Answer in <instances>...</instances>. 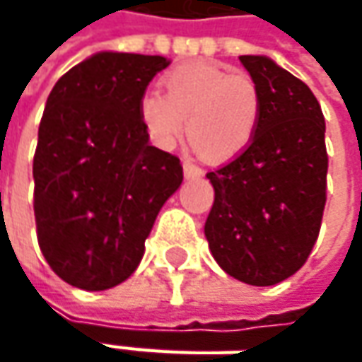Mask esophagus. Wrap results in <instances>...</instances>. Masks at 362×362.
Listing matches in <instances>:
<instances>
[{
    "label": "esophagus",
    "instance_id": "obj_1",
    "mask_svg": "<svg viewBox=\"0 0 362 362\" xmlns=\"http://www.w3.org/2000/svg\"><path fill=\"white\" fill-rule=\"evenodd\" d=\"M183 175H185V179H199V177H203V171L197 165L185 160V163H183Z\"/></svg>",
    "mask_w": 362,
    "mask_h": 362
}]
</instances>
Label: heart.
<instances>
[{"label": "heart", "mask_w": 362, "mask_h": 362, "mask_svg": "<svg viewBox=\"0 0 362 362\" xmlns=\"http://www.w3.org/2000/svg\"><path fill=\"white\" fill-rule=\"evenodd\" d=\"M163 90L146 92L139 115L148 139L173 148L187 127L191 145L209 160H231L250 146L259 120V90L247 74L191 62L169 70ZM188 122H185V119Z\"/></svg>", "instance_id": "heart-1"}]
</instances>
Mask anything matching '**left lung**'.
Segmentation results:
<instances>
[{
    "label": "left lung",
    "instance_id": "obj_1",
    "mask_svg": "<svg viewBox=\"0 0 362 362\" xmlns=\"http://www.w3.org/2000/svg\"><path fill=\"white\" fill-rule=\"evenodd\" d=\"M259 90L250 146L207 173L216 199L205 238L219 268L274 286L304 266L327 203L325 117L313 90L268 56H240Z\"/></svg>",
    "mask_w": 362,
    "mask_h": 362
}]
</instances>
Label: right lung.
<instances>
[{
    "label": "right lung",
    "mask_w": 362,
    "mask_h": 362,
    "mask_svg": "<svg viewBox=\"0 0 362 362\" xmlns=\"http://www.w3.org/2000/svg\"><path fill=\"white\" fill-rule=\"evenodd\" d=\"M171 60L96 52L49 92L34 155L40 250L64 282L108 290L145 254L160 207L183 181L179 159L148 143L139 105Z\"/></svg>",
    "instance_id": "right-lung-1"
}]
</instances>
